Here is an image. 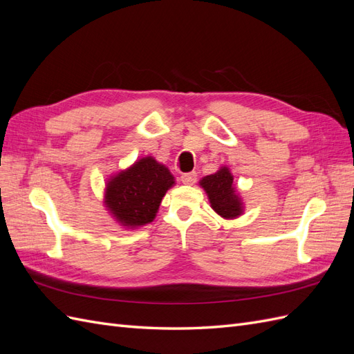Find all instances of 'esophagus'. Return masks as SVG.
<instances>
[{
	"label": "esophagus",
	"mask_w": 354,
	"mask_h": 354,
	"mask_svg": "<svg viewBox=\"0 0 354 354\" xmlns=\"http://www.w3.org/2000/svg\"><path fill=\"white\" fill-rule=\"evenodd\" d=\"M196 177H198V174L195 173V171H194V173H186V174H183V176H181L180 177V180L181 181H183V183L185 185H194L195 183V181H196Z\"/></svg>",
	"instance_id": "34e87169"
}]
</instances>
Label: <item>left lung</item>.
Wrapping results in <instances>:
<instances>
[{"label": "left lung", "mask_w": 354, "mask_h": 354, "mask_svg": "<svg viewBox=\"0 0 354 354\" xmlns=\"http://www.w3.org/2000/svg\"><path fill=\"white\" fill-rule=\"evenodd\" d=\"M199 186L207 192L211 208L223 218H236L243 212V203L233 185V176L227 167H221L217 173L205 176Z\"/></svg>", "instance_id": "obj_1"}]
</instances>
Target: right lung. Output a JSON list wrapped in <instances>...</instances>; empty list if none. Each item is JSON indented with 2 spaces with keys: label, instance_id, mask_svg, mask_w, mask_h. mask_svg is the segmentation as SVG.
<instances>
[{
  "label": "right lung",
  "instance_id": "1",
  "mask_svg": "<svg viewBox=\"0 0 354 354\" xmlns=\"http://www.w3.org/2000/svg\"><path fill=\"white\" fill-rule=\"evenodd\" d=\"M176 185L169 169L152 156H146L106 183L104 205L125 229L153 221L167 190Z\"/></svg>",
  "mask_w": 354,
  "mask_h": 354
}]
</instances>
